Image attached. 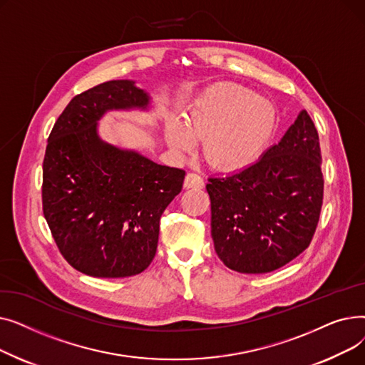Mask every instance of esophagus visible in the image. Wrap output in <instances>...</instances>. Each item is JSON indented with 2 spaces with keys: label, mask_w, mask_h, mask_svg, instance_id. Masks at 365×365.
I'll use <instances>...</instances> for the list:
<instances>
[{
  "label": "esophagus",
  "mask_w": 365,
  "mask_h": 365,
  "mask_svg": "<svg viewBox=\"0 0 365 365\" xmlns=\"http://www.w3.org/2000/svg\"><path fill=\"white\" fill-rule=\"evenodd\" d=\"M185 187L187 189H202L204 187V179L195 173H187L185 178Z\"/></svg>",
  "instance_id": "esophagus-1"
}]
</instances>
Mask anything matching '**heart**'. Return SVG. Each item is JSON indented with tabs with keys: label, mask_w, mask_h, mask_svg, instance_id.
<instances>
[{
	"label": "heart",
	"mask_w": 365,
	"mask_h": 365,
	"mask_svg": "<svg viewBox=\"0 0 365 365\" xmlns=\"http://www.w3.org/2000/svg\"><path fill=\"white\" fill-rule=\"evenodd\" d=\"M277 110L271 101L240 84L217 83L189 105L183 121L168 120L165 140L178 153H187L202 139L210 165L235 171L255 163L272 138Z\"/></svg>",
	"instance_id": "heart-1"
}]
</instances>
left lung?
Here are the masks:
<instances>
[{
    "label": "left lung",
    "mask_w": 365,
    "mask_h": 365,
    "mask_svg": "<svg viewBox=\"0 0 365 365\" xmlns=\"http://www.w3.org/2000/svg\"><path fill=\"white\" fill-rule=\"evenodd\" d=\"M215 250L229 269L266 274L309 247L324 195L319 138L302 110L255 164L208 179Z\"/></svg>",
    "instance_id": "8db88e82"
}]
</instances>
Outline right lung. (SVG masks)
I'll return each instance as SVG.
<instances>
[{
  "instance_id": "right-lung-1",
  "label": "right lung",
  "mask_w": 365,
  "mask_h": 365,
  "mask_svg": "<svg viewBox=\"0 0 365 365\" xmlns=\"http://www.w3.org/2000/svg\"><path fill=\"white\" fill-rule=\"evenodd\" d=\"M131 80L96 86L54 123L43 163V212L65 260L86 275L125 278L155 257L160 219L183 186L185 171L103 142L108 110L148 109Z\"/></svg>"
}]
</instances>
